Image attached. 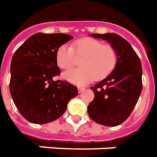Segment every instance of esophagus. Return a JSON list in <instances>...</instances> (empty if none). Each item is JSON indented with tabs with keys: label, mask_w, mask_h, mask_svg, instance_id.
<instances>
[{
	"label": "esophagus",
	"mask_w": 157,
	"mask_h": 157,
	"mask_svg": "<svg viewBox=\"0 0 157 157\" xmlns=\"http://www.w3.org/2000/svg\"><path fill=\"white\" fill-rule=\"evenodd\" d=\"M85 90V88L84 87H80L78 88V92L79 93H82V92H83Z\"/></svg>",
	"instance_id": "esophagus-1"
}]
</instances>
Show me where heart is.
Returning <instances> with one entry per match:
<instances>
[{
  "mask_svg": "<svg viewBox=\"0 0 157 157\" xmlns=\"http://www.w3.org/2000/svg\"><path fill=\"white\" fill-rule=\"evenodd\" d=\"M75 54L83 57L80 62L82 68L68 70L63 73V77L76 86H85L94 79L105 78L113 71L118 61V52L114 46L104 45L93 38H84L75 41L74 48L66 44L58 48L56 55L58 67L61 69L72 67Z\"/></svg>",
  "mask_w": 157,
  "mask_h": 157,
  "instance_id": "heart-1",
  "label": "heart"
}]
</instances>
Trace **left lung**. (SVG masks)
I'll list each match as a JSON object with an SVG mask.
<instances>
[{"instance_id": "obj_1", "label": "left lung", "mask_w": 157, "mask_h": 157, "mask_svg": "<svg viewBox=\"0 0 157 157\" xmlns=\"http://www.w3.org/2000/svg\"><path fill=\"white\" fill-rule=\"evenodd\" d=\"M114 46L118 61L106 78L91 86L95 97L87 106L91 120L106 126H117L128 118L142 90L141 62L130 43L116 33L91 34Z\"/></svg>"}]
</instances>
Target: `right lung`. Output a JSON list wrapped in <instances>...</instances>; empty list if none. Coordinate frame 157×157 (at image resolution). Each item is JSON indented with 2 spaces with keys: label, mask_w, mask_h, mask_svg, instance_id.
<instances>
[{
  "label": "right lung",
  "mask_w": 157,
  "mask_h": 157,
  "mask_svg": "<svg viewBox=\"0 0 157 157\" xmlns=\"http://www.w3.org/2000/svg\"><path fill=\"white\" fill-rule=\"evenodd\" d=\"M73 37L63 33H36L14 53L10 63V92L25 119L34 124L56 121L65 113L77 88L63 81L56 55L61 46Z\"/></svg>",
  "instance_id": "add662e5"
}]
</instances>
